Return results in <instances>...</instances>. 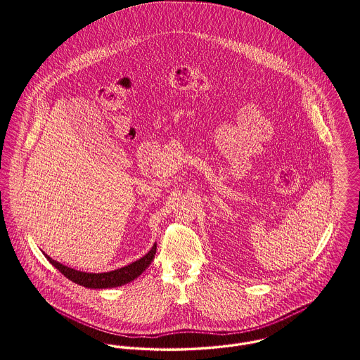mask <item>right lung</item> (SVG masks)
Segmentation results:
<instances>
[{"instance_id": "obj_1", "label": "right lung", "mask_w": 360, "mask_h": 360, "mask_svg": "<svg viewBox=\"0 0 360 360\" xmlns=\"http://www.w3.org/2000/svg\"><path fill=\"white\" fill-rule=\"evenodd\" d=\"M155 252H157V245H154L153 249L146 256H143L140 260L131 262L129 265L122 266L120 269L104 272V274H86V272L75 271L60 262L52 260L48 255H45V257L55 268H58L65 278H68L70 281H72L77 285H81L88 289H110V288H118V286L127 285L133 279H136L154 260Z\"/></svg>"}]
</instances>
